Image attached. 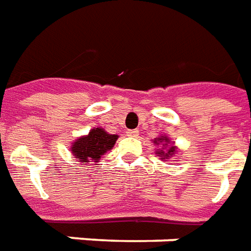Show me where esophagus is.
<instances>
[{
    "mask_svg": "<svg viewBox=\"0 0 251 251\" xmlns=\"http://www.w3.org/2000/svg\"><path fill=\"white\" fill-rule=\"evenodd\" d=\"M138 133H140V131L137 130V129H133V130H127V131H126V136L137 137V136H138Z\"/></svg>",
    "mask_w": 251,
    "mask_h": 251,
    "instance_id": "1",
    "label": "esophagus"
}]
</instances>
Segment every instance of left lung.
Listing matches in <instances>:
<instances>
[{
  "mask_svg": "<svg viewBox=\"0 0 251 251\" xmlns=\"http://www.w3.org/2000/svg\"><path fill=\"white\" fill-rule=\"evenodd\" d=\"M169 140L168 138H167V137H161V138H157V140H154V144H163V145H167V142H168ZM176 152V151H175V147H169V149H168V152L165 153V152H163V151H160V152L157 153L158 156H161V157L163 158H165V157H169V156H172V154H174V153ZM164 154V156H163L162 154Z\"/></svg>",
  "mask_w": 251,
  "mask_h": 251,
  "instance_id": "8db88e82",
  "label": "left lung"
}]
</instances>
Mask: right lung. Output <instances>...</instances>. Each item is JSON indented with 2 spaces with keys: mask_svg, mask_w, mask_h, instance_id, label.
I'll return each mask as SVG.
<instances>
[{
  "mask_svg": "<svg viewBox=\"0 0 251 251\" xmlns=\"http://www.w3.org/2000/svg\"><path fill=\"white\" fill-rule=\"evenodd\" d=\"M118 136L109 134L100 127H95L88 133V136L80 137L72 145V153L83 164L90 163V160L98 161L102 154L114 147Z\"/></svg>",
  "mask_w": 251,
  "mask_h": 251,
  "instance_id": "obj_1",
  "label": "right lung"
}]
</instances>
